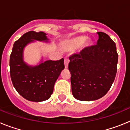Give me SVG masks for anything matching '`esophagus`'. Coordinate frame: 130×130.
<instances>
[{
    "label": "esophagus",
    "instance_id": "esophagus-1",
    "mask_svg": "<svg viewBox=\"0 0 130 130\" xmlns=\"http://www.w3.org/2000/svg\"><path fill=\"white\" fill-rule=\"evenodd\" d=\"M70 62L68 58H65L64 59V66H65V68H68V63Z\"/></svg>",
    "mask_w": 130,
    "mask_h": 130
}]
</instances>
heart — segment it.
Returning a JSON list of instances; mask_svg holds the SVG:
<instances>
[{
	"label": "heart",
	"mask_w": 130,
	"mask_h": 130,
	"mask_svg": "<svg viewBox=\"0 0 130 130\" xmlns=\"http://www.w3.org/2000/svg\"><path fill=\"white\" fill-rule=\"evenodd\" d=\"M87 38V36H79L73 38L66 41L65 45H66V48L68 50H70V51L75 50V49H78L80 47H82L83 48L86 47L90 45L89 41H87V42H85Z\"/></svg>",
	"instance_id": "obj_1"
}]
</instances>
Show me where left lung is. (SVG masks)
Here are the masks:
<instances>
[{
    "mask_svg": "<svg viewBox=\"0 0 130 130\" xmlns=\"http://www.w3.org/2000/svg\"><path fill=\"white\" fill-rule=\"evenodd\" d=\"M97 34L96 45L70 57L72 94L78 100L100 99L109 91L115 78L118 63L115 43L105 33Z\"/></svg>",
    "mask_w": 130,
    "mask_h": 130,
    "instance_id": "left-lung-1",
    "label": "left lung"
}]
</instances>
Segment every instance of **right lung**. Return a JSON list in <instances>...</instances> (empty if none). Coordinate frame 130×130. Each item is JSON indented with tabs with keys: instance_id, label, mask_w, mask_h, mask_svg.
Instances as JSON below:
<instances>
[{
	"instance_id": "right-lung-1",
	"label": "right lung",
	"mask_w": 130,
	"mask_h": 130,
	"mask_svg": "<svg viewBox=\"0 0 130 130\" xmlns=\"http://www.w3.org/2000/svg\"><path fill=\"white\" fill-rule=\"evenodd\" d=\"M36 41L50 43L46 33L30 31L13 44L10 58V76L13 87L21 96L30 102L45 101L53 92L54 85L64 69V59L45 60L43 57L36 65L24 59V50Z\"/></svg>"
}]
</instances>
